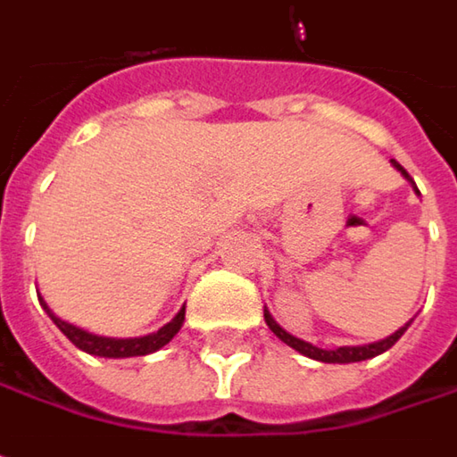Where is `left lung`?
Masks as SVG:
<instances>
[{
    "label": "left lung",
    "mask_w": 457,
    "mask_h": 457,
    "mask_svg": "<svg viewBox=\"0 0 457 457\" xmlns=\"http://www.w3.org/2000/svg\"><path fill=\"white\" fill-rule=\"evenodd\" d=\"M394 163V169L402 170V176L411 181V176H409L404 166H399L396 161H391ZM411 187H414V181H411ZM417 191V187H414ZM420 194V191H417ZM263 317H266V325L270 328V332L278 337V340H284L288 347H294V350H299L302 355H307V358H314V361H322V363H358V361H368V358H376V355H381V353H386L388 347L394 345L404 332H407L409 322L404 328H399L394 335H388L386 340H378V343H370V345H343V347H335V350H322V347L312 345V343H304V340H299V337H294V335H288L287 329L281 328L273 317H270V312H263Z\"/></svg>",
    "instance_id": "left-lung-1"
}]
</instances>
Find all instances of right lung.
I'll list each match as a JSON object with an SVG mask.
<instances>
[{
	"mask_svg": "<svg viewBox=\"0 0 457 457\" xmlns=\"http://www.w3.org/2000/svg\"><path fill=\"white\" fill-rule=\"evenodd\" d=\"M40 304L48 312V317L55 322V328L61 329L66 337H69L73 345L89 355H99V358H132V355H148V353H155L161 347L173 340V335L181 329L184 325V314L187 309H179V314L170 320L169 325L158 329V332H150V335H143V337H104V335H94V332H87V329L76 328L71 322H63L61 317H55L50 307L46 304V299L40 296Z\"/></svg>",
	"mask_w": 457,
	"mask_h": 457,
	"instance_id": "obj_1",
	"label": "right lung"
}]
</instances>
